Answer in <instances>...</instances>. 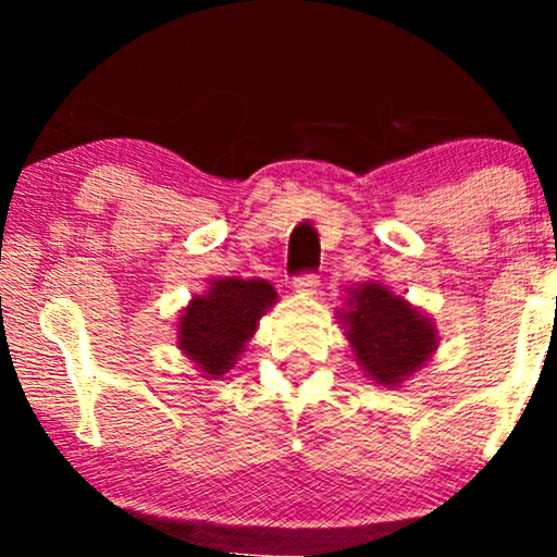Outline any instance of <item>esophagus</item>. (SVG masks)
Here are the masks:
<instances>
[{
	"label": "esophagus",
	"instance_id": "34e87169",
	"mask_svg": "<svg viewBox=\"0 0 557 557\" xmlns=\"http://www.w3.org/2000/svg\"><path fill=\"white\" fill-rule=\"evenodd\" d=\"M317 287H319L317 274H300V277L293 280V290H296L298 296H314Z\"/></svg>",
	"mask_w": 557,
	"mask_h": 557
}]
</instances>
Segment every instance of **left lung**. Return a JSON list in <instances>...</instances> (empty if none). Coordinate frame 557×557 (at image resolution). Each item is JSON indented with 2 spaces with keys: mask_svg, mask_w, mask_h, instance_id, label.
Wrapping results in <instances>:
<instances>
[{
  "mask_svg": "<svg viewBox=\"0 0 557 557\" xmlns=\"http://www.w3.org/2000/svg\"><path fill=\"white\" fill-rule=\"evenodd\" d=\"M343 290V309L335 311V319L356 363L374 385L400 387L426 367L440 345V332L421 306L398 296L382 280H363Z\"/></svg>",
  "mask_w": 557,
  "mask_h": 557,
  "instance_id": "obj_1",
  "label": "left lung"
}]
</instances>
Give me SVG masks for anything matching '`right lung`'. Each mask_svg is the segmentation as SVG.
<instances>
[{"label":"right lung","instance_id":"obj_1","mask_svg":"<svg viewBox=\"0 0 557 557\" xmlns=\"http://www.w3.org/2000/svg\"><path fill=\"white\" fill-rule=\"evenodd\" d=\"M277 300L274 285L261 277H209L207 290L190 296L177 314L175 345L198 376L220 380L238 363Z\"/></svg>","mask_w":557,"mask_h":557}]
</instances>
